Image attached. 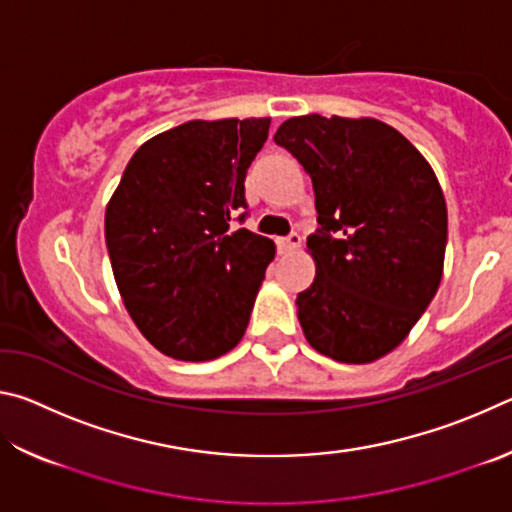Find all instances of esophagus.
I'll use <instances>...</instances> for the list:
<instances>
[{"label":"esophagus","instance_id":"1","mask_svg":"<svg viewBox=\"0 0 512 512\" xmlns=\"http://www.w3.org/2000/svg\"><path fill=\"white\" fill-rule=\"evenodd\" d=\"M300 241L302 239H300L298 232H291V235L277 239V246H280L282 250H296L300 246Z\"/></svg>","mask_w":512,"mask_h":512}]
</instances>
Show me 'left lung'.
<instances>
[{"mask_svg": "<svg viewBox=\"0 0 512 512\" xmlns=\"http://www.w3.org/2000/svg\"><path fill=\"white\" fill-rule=\"evenodd\" d=\"M311 176L316 259L298 318L311 348L370 363L400 345L438 291L447 246L443 189L422 153L384 121L291 117L277 128Z\"/></svg>", "mask_w": 512, "mask_h": 512, "instance_id": "obj_1", "label": "left lung"}]
</instances>
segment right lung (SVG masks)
I'll list each match as a JSON object with an SVG mask.
<instances>
[{
  "instance_id": "add662e5",
  "label": "right lung",
  "mask_w": 512,
  "mask_h": 512,
  "mask_svg": "<svg viewBox=\"0 0 512 512\" xmlns=\"http://www.w3.org/2000/svg\"><path fill=\"white\" fill-rule=\"evenodd\" d=\"M271 117L187 121L144 142L106 207L128 314L167 357L210 361L244 336L275 244L230 219ZM239 214V223L246 219Z\"/></svg>"
}]
</instances>
